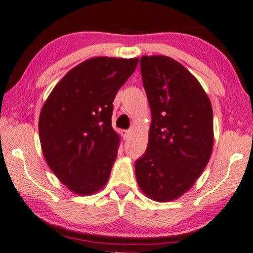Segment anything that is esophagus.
Returning a JSON list of instances; mask_svg holds the SVG:
<instances>
[{"mask_svg": "<svg viewBox=\"0 0 253 253\" xmlns=\"http://www.w3.org/2000/svg\"><path fill=\"white\" fill-rule=\"evenodd\" d=\"M131 135V131L130 130H122V137L123 139H127Z\"/></svg>", "mask_w": 253, "mask_h": 253, "instance_id": "1", "label": "esophagus"}]
</instances>
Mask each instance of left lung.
I'll use <instances>...</instances> for the list:
<instances>
[{
    "mask_svg": "<svg viewBox=\"0 0 253 253\" xmlns=\"http://www.w3.org/2000/svg\"><path fill=\"white\" fill-rule=\"evenodd\" d=\"M140 71L152 124L135 178L149 199L170 202L195 184L210 160L212 106L195 76L170 57L142 56Z\"/></svg>",
    "mask_w": 253,
    "mask_h": 253,
    "instance_id": "8db88e82",
    "label": "left lung"
}]
</instances>
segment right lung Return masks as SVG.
<instances>
[{
	"instance_id": "1",
	"label": "right lung",
	"mask_w": 253,
	"mask_h": 253,
	"mask_svg": "<svg viewBox=\"0 0 253 253\" xmlns=\"http://www.w3.org/2000/svg\"><path fill=\"white\" fill-rule=\"evenodd\" d=\"M139 59L94 57L66 74L43 105L40 141L47 166L71 192L92 195L107 184L120 146L113 101Z\"/></svg>"
}]
</instances>
